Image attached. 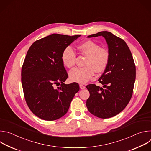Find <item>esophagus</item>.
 I'll use <instances>...</instances> for the list:
<instances>
[{"label":"esophagus","instance_id":"34e87169","mask_svg":"<svg viewBox=\"0 0 151 151\" xmlns=\"http://www.w3.org/2000/svg\"><path fill=\"white\" fill-rule=\"evenodd\" d=\"M79 87H80V88L81 89V90H83V89H85V87L84 85H83L82 84H80L79 85Z\"/></svg>","mask_w":151,"mask_h":151}]
</instances>
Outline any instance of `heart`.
<instances>
[{"label":"heart","instance_id":"obj_1","mask_svg":"<svg viewBox=\"0 0 151 151\" xmlns=\"http://www.w3.org/2000/svg\"><path fill=\"white\" fill-rule=\"evenodd\" d=\"M79 53L86 56L82 68H76L69 73L71 81L79 83L87 82L93 76L94 72H104L108 66L109 53L106 49L100 48L97 43L91 40L84 41L77 46ZM63 64L68 68L75 65L76 54L69 47L64 50L61 55Z\"/></svg>","mask_w":151,"mask_h":151}]
</instances>
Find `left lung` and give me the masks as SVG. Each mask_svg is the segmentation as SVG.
<instances>
[{
  "label": "left lung",
  "mask_w": 151,
  "mask_h": 151,
  "mask_svg": "<svg viewBox=\"0 0 151 151\" xmlns=\"http://www.w3.org/2000/svg\"><path fill=\"white\" fill-rule=\"evenodd\" d=\"M101 36L108 45V66L99 79L103 87L89 84L90 92L86 106L94 116L106 119L122 111L130 101L136 79V66L132 52L125 42L107 31L89 35L88 37Z\"/></svg>",
  "instance_id": "1"
}]
</instances>
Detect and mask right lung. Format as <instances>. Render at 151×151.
Listing matches in <instances>:
<instances>
[{"mask_svg":"<svg viewBox=\"0 0 151 151\" xmlns=\"http://www.w3.org/2000/svg\"><path fill=\"white\" fill-rule=\"evenodd\" d=\"M81 35L52 34L35 41L29 49L21 69L24 98L39 118L54 121L65 115L79 84H65L68 77L63 51Z\"/></svg>","mask_w":151,"mask_h":151,"instance_id":"obj_1","label":"right lung"}]
</instances>
